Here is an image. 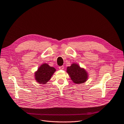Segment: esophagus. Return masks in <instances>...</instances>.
<instances>
[{"label": "esophagus", "instance_id": "esophagus-1", "mask_svg": "<svg viewBox=\"0 0 124 124\" xmlns=\"http://www.w3.org/2000/svg\"><path fill=\"white\" fill-rule=\"evenodd\" d=\"M59 69L60 70H63V69H64V66H59Z\"/></svg>", "mask_w": 124, "mask_h": 124}]
</instances>
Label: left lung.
Segmentation results:
<instances>
[{
    "instance_id": "left-lung-1",
    "label": "left lung",
    "mask_w": 124,
    "mask_h": 124,
    "mask_svg": "<svg viewBox=\"0 0 124 124\" xmlns=\"http://www.w3.org/2000/svg\"><path fill=\"white\" fill-rule=\"evenodd\" d=\"M66 72L71 80L76 84H83L88 79V74L87 71L77 63H73L67 67Z\"/></svg>"
}]
</instances>
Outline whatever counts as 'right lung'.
I'll use <instances>...</instances> for the list:
<instances>
[{"label":"right lung","instance_id":"1","mask_svg":"<svg viewBox=\"0 0 124 124\" xmlns=\"http://www.w3.org/2000/svg\"><path fill=\"white\" fill-rule=\"evenodd\" d=\"M55 71L56 69L54 67H50L47 63L42 64L35 73V80L38 84H46L50 80Z\"/></svg>","mask_w":124,"mask_h":124}]
</instances>
